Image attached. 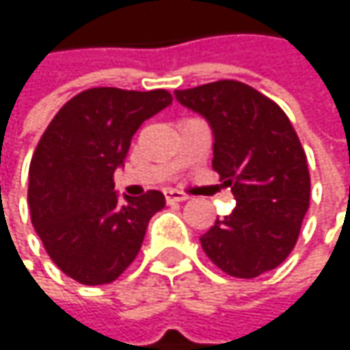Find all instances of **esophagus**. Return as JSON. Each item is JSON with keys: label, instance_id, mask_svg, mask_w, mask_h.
<instances>
[{"label": "esophagus", "instance_id": "esophagus-1", "mask_svg": "<svg viewBox=\"0 0 350 350\" xmlns=\"http://www.w3.org/2000/svg\"><path fill=\"white\" fill-rule=\"evenodd\" d=\"M164 194H166V200H168V202H184V200L188 198L186 194H182V192H178V190H166Z\"/></svg>", "mask_w": 350, "mask_h": 350}]
</instances>
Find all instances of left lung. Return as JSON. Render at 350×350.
<instances>
[{"label": "left lung", "instance_id": "1", "mask_svg": "<svg viewBox=\"0 0 350 350\" xmlns=\"http://www.w3.org/2000/svg\"><path fill=\"white\" fill-rule=\"evenodd\" d=\"M211 125L213 170L231 186L235 208L200 237L206 257L233 278H257L294 249L310 202L302 144L286 113L239 81L174 91Z\"/></svg>", "mask_w": 350, "mask_h": 350}]
</instances>
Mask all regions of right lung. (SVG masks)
Here are the masks:
<instances>
[{
	"label": "right lung",
	"mask_w": 350,
	"mask_h": 350,
	"mask_svg": "<svg viewBox=\"0 0 350 350\" xmlns=\"http://www.w3.org/2000/svg\"><path fill=\"white\" fill-rule=\"evenodd\" d=\"M172 105L156 91L87 89L62 107L38 142L28 204L50 259L85 286L115 282L139 253L150 219L166 206L158 190L119 198L113 174L139 125Z\"/></svg>",
	"instance_id": "add662e5"
}]
</instances>
